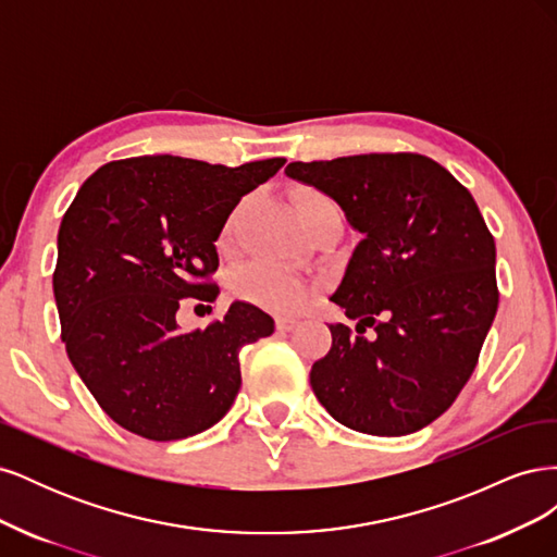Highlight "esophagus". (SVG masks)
Segmentation results:
<instances>
[{"instance_id":"obj_1","label":"esophagus","mask_w":557,"mask_h":557,"mask_svg":"<svg viewBox=\"0 0 557 557\" xmlns=\"http://www.w3.org/2000/svg\"><path fill=\"white\" fill-rule=\"evenodd\" d=\"M297 323H299V320H297V318H293V315H278V318H276V330H281V332H290V330H295V327H297Z\"/></svg>"}]
</instances>
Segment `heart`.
<instances>
[{
    "instance_id": "1",
    "label": "heart",
    "mask_w": 557,
    "mask_h": 557,
    "mask_svg": "<svg viewBox=\"0 0 557 557\" xmlns=\"http://www.w3.org/2000/svg\"><path fill=\"white\" fill-rule=\"evenodd\" d=\"M320 207H334V201L318 190H305L297 197V213L313 211ZM232 223L234 213L230 215V221L225 225V234L230 232ZM234 290H237L239 297L252 301V305H260L281 313L297 311L309 297V285L305 281L290 272H285V269L267 262H252L244 267L242 272L234 276Z\"/></svg>"
}]
</instances>
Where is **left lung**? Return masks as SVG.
Returning a JSON list of instances; mask_svg holds the SVG:
<instances>
[{
  "label": "left lung",
  "mask_w": 557,
  "mask_h": 557,
  "mask_svg": "<svg viewBox=\"0 0 557 557\" xmlns=\"http://www.w3.org/2000/svg\"><path fill=\"white\" fill-rule=\"evenodd\" d=\"M285 174L330 195L362 234L330 297L356 334L330 325L332 348L311 367L318 401L364 434L423 430L474 372L499 305L495 239L474 197L418 153L290 162Z\"/></svg>",
  "instance_id": "8db88e82"
}]
</instances>
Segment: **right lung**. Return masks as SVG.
<instances>
[{
	"instance_id": "add662e5",
	"label": "right lung",
	"mask_w": 557,
	"mask_h": 557,
	"mask_svg": "<svg viewBox=\"0 0 557 557\" xmlns=\"http://www.w3.org/2000/svg\"><path fill=\"white\" fill-rule=\"evenodd\" d=\"M283 164L115 160L66 209L53 274L62 342L99 407L127 432L176 442L230 411L242 387L239 350L274 332L272 315L234 301L205 330L181 332L176 311L215 299L218 234Z\"/></svg>"
}]
</instances>
